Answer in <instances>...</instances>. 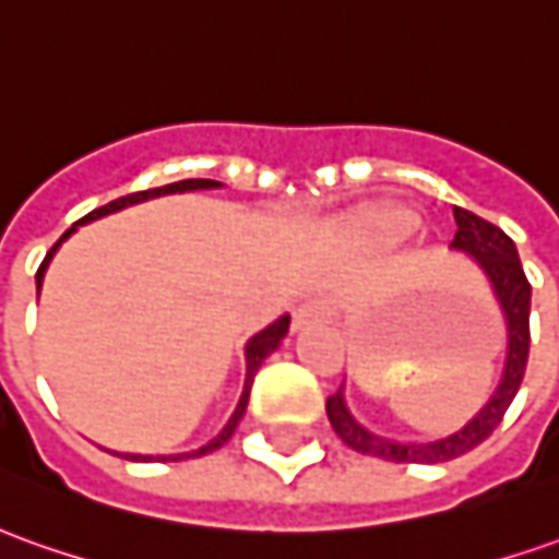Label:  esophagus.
<instances>
[{
	"label": "esophagus",
	"instance_id": "obj_1",
	"mask_svg": "<svg viewBox=\"0 0 559 559\" xmlns=\"http://www.w3.org/2000/svg\"><path fill=\"white\" fill-rule=\"evenodd\" d=\"M331 319V307L325 301H307L295 310V329H304L310 322H325Z\"/></svg>",
	"mask_w": 559,
	"mask_h": 559
}]
</instances>
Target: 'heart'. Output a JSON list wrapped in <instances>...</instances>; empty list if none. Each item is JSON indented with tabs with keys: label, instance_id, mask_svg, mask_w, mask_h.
I'll return each mask as SVG.
<instances>
[{
	"label": "heart",
	"instance_id": "b5f03b06",
	"mask_svg": "<svg viewBox=\"0 0 559 559\" xmlns=\"http://www.w3.org/2000/svg\"><path fill=\"white\" fill-rule=\"evenodd\" d=\"M417 228V215L404 206H377L356 222V240L365 249H390Z\"/></svg>",
	"mask_w": 559,
	"mask_h": 559
}]
</instances>
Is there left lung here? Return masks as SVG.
Wrapping results in <instances>:
<instances>
[{
    "mask_svg": "<svg viewBox=\"0 0 559 559\" xmlns=\"http://www.w3.org/2000/svg\"><path fill=\"white\" fill-rule=\"evenodd\" d=\"M453 218H456L453 249H463L478 261L484 273L490 276L496 298L506 310L508 361L502 380L490 395V402L484 404L475 419H468L460 432L438 438V441H426V444H402V441H386V438L365 432L359 423L349 417L344 392L337 390L334 395H329L325 414H329L337 438L361 456H377L386 463H448V460H456V456L475 450L480 441L490 438L492 429L506 417L508 404L514 402V395L521 390L526 359H530V298H533V286L523 273L518 246L506 230L496 228L492 222L480 218V215L468 213L463 206H453Z\"/></svg>",
    "mask_w": 559,
    "mask_h": 559,
    "instance_id": "obj_1",
    "label": "left lung"
}]
</instances>
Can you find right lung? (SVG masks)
I'll return each instance as SVG.
<instances>
[{"mask_svg":"<svg viewBox=\"0 0 559 559\" xmlns=\"http://www.w3.org/2000/svg\"><path fill=\"white\" fill-rule=\"evenodd\" d=\"M218 182H213V179H182V182H169V185H160V188H148V191H136V194H127V198H118L111 200V203H106V206H99V210H94V213H87L81 222H91V218H99V215H109L115 213V210H124V206H130V203H140V200H148V198H157V194H176V191H198V188H215ZM79 222V225H81ZM75 228H69L60 240L53 242L51 252L45 255V261H41V267H38L36 273V286L41 288V276H45V267H48V261H51V255L57 252V246L67 240L69 234H72ZM288 331V317L276 319L273 325H267L264 331H258L255 337L246 344V390H242L240 395V404H237V411H234V417L228 419V426L222 429V432L215 435L213 441L206 444V448L194 450V453H179V456H160V460H194V456H206V453H213V450H218L222 444H228L230 435H234V429H237V423H240V417L246 414V404H249V390H252V380H255V371L261 368V361L271 356L273 349L280 346V341L286 337ZM127 460H152V456H127Z\"/></svg>","mask_w":559,"mask_h":559,"instance_id":"right-lung-1","label":"right lung"}]
</instances>
